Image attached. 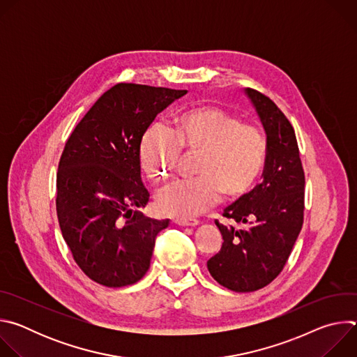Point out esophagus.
I'll use <instances>...</instances> for the list:
<instances>
[{"instance_id":"1","label":"esophagus","mask_w":357,"mask_h":357,"mask_svg":"<svg viewBox=\"0 0 357 357\" xmlns=\"http://www.w3.org/2000/svg\"><path fill=\"white\" fill-rule=\"evenodd\" d=\"M174 223H176V225H179V226H190V227H193V226H196L199 222L196 220V219H176V220H174Z\"/></svg>"}]
</instances>
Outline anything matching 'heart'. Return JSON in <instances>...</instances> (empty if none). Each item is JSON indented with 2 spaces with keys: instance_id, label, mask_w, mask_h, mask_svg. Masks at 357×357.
I'll return each instance as SVG.
<instances>
[{
  "instance_id": "obj_1",
  "label": "heart",
  "mask_w": 357,
  "mask_h": 357,
  "mask_svg": "<svg viewBox=\"0 0 357 357\" xmlns=\"http://www.w3.org/2000/svg\"><path fill=\"white\" fill-rule=\"evenodd\" d=\"M196 154L195 179L164 189L158 209L176 219L199 216L220 200H238L263 175L270 142L266 131L215 106L182 110L172 128L149 126L139 142V162L149 182L160 185L175 171L181 152Z\"/></svg>"
}]
</instances>
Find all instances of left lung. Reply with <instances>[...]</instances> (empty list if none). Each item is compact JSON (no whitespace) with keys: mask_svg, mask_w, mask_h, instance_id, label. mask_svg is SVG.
<instances>
[{"mask_svg":"<svg viewBox=\"0 0 357 357\" xmlns=\"http://www.w3.org/2000/svg\"><path fill=\"white\" fill-rule=\"evenodd\" d=\"M245 93L270 142L263 182L223 212L238 227L216 220L223 244L208 261L211 275L236 292L257 291L274 281L288 261L302 229L305 174L294 127L274 101L259 90Z\"/></svg>","mask_w":357,"mask_h":357,"instance_id":"1","label":"left lung"}]
</instances>
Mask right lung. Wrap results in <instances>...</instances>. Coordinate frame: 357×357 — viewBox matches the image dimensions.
<instances>
[{
  "instance_id": "obj_1",
  "label": "right lung",
  "mask_w": 357,
  "mask_h": 357,
  "mask_svg": "<svg viewBox=\"0 0 357 357\" xmlns=\"http://www.w3.org/2000/svg\"><path fill=\"white\" fill-rule=\"evenodd\" d=\"M186 90L119 83L101 96L65 144L56 174V213L80 270L119 288L149 268L157 234L169 220L141 215L139 142L157 114Z\"/></svg>"
}]
</instances>
